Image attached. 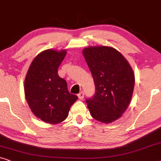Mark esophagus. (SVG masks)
Returning a JSON list of instances; mask_svg holds the SVG:
<instances>
[{"label":"esophagus","instance_id":"esophagus-1","mask_svg":"<svg viewBox=\"0 0 161 161\" xmlns=\"http://www.w3.org/2000/svg\"><path fill=\"white\" fill-rule=\"evenodd\" d=\"M84 97H85V94H84V92H80V93L78 94V98L80 99V100H82V99H84Z\"/></svg>","mask_w":161,"mask_h":161}]
</instances>
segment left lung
<instances>
[{"instance_id": "8db88e82", "label": "left lung", "mask_w": 161, "mask_h": 161, "mask_svg": "<svg viewBox=\"0 0 161 161\" xmlns=\"http://www.w3.org/2000/svg\"><path fill=\"white\" fill-rule=\"evenodd\" d=\"M82 53L96 86L94 96L86 99L90 114L101 123H112L130 102L135 84L132 68L113 47H88Z\"/></svg>"}]
</instances>
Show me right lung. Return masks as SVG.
<instances>
[{"mask_svg": "<svg viewBox=\"0 0 161 161\" xmlns=\"http://www.w3.org/2000/svg\"><path fill=\"white\" fill-rule=\"evenodd\" d=\"M67 52L47 49L33 59L24 83L28 106L41 120L60 123L67 118L70 108L78 99L69 93L67 82L58 76V69Z\"/></svg>", "mask_w": 161, "mask_h": 161, "instance_id": "add662e5", "label": "right lung"}]
</instances>
